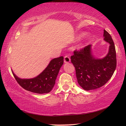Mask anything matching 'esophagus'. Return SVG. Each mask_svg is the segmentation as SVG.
I'll list each match as a JSON object with an SVG mask.
<instances>
[{"instance_id": "obj_1", "label": "esophagus", "mask_w": 126, "mask_h": 126, "mask_svg": "<svg viewBox=\"0 0 126 126\" xmlns=\"http://www.w3.org/2000/svg\"><path fill=\"white\" fill-rule=\"evenodd\" d=\"M64 63H69L71 62V59L67 55H65L64 57Z\"/></svg>"}]
</instances>
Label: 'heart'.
<instances>
[{"label": "heart", "instance_id": "obj_1", "mask_svg": "<svg viewBox=\"0 0 126 126\" xmlns=\"http://www.w3.org/2000/svg\"><path fill=\"white\" fill-rule=\"evenodd\" d=\"M83 34H84L83 33H81V34H79V35H78V37H77L78 39H80V38L81 37H82L83 35Z\"/></svg>", "mask_w": 126, "mask_h": 126}]
</instances>
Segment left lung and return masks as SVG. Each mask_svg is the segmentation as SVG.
<instances>
[{
    "instance_id": "left-lung-1",
    "label": "left lung",
    "mask_w": 126,
    "mask_h": 126,
    "mask_svg": "<svg viewBox=\"0 0 126 126\" xmlns=\"http://www.w3.org/2000/svg\"><path fill=\"white\" fill-rule=\"evenodd\" d=\"M104 41L110 44L108 52L103 58H97L88 45L80 50H75L71 62L76 69L78 84L86 91L93 90L104 86L113 74L116 68V53L111 36L104 30Z\"/></svg>"
}]
</instances>
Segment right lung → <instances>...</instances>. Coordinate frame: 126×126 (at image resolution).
I'll list each match as a JSON object with an SVG mask.
<instances>
[{"mask_svg": "<svg viewBox=\"0 0 126 126\" xmlns=\"http://www.w3.org/2000/svg\"><path fill=\"white\" fill-rule=\"evenodd\" d=\"M63 57L54 58L50 61L46 69L34 78L22 79L12 73L17 82L25 90L31 92L44 94L52 91L55 83V79L59 70L63 64Z\"/></svg>", "mask_w": 126, "mask_h": 126, "instance_id": "obj_1", "label": "right lung"}]
</instances>
